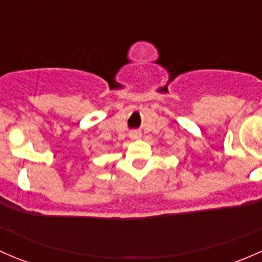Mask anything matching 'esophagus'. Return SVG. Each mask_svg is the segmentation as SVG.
<instances>
[{"label": "esophagus", "instance_id": "esophagus-1", "mask_svg": "<svg viewBox=\"0 0 262 262\" xmlns=\"http://www.w3.org/2000/svg\"><path fill=\"white\" fill-rule=\"evenodd\" d=\"M129 136H130L132 139H138L139 137H141V133H139V132H130Z\"/></svg>", "mask_w": 262, "mask_h": 262}]
</instances>
